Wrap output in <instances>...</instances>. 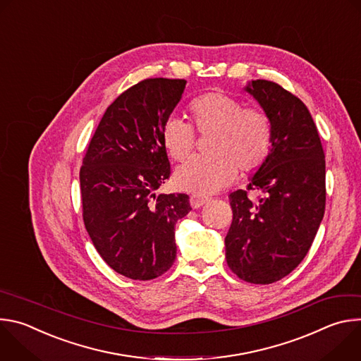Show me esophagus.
<instances>
[{
    "label": "esophagus",
    "instance_id": "34e87169",
    "mask_svg": "<svg viewBox=\"0 0 361 361\" xmlns=\"http://www.w3.org/2000/svg\"><path fill=\"white\" fill-rule=\"evenodd\" d=\"M210 201V197H205V195H197V194H192L190 197V205L192 209H200L201 205H204L205 202Z\"/></svg>",
    "mask_w": 361,
    "mask_h": 361
}]
</instances>
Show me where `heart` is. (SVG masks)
Masks as SVG:
<instances>
[{"label":"heart","mask_w":361,"mask_h":361,"mask_svg":"<svg viewBox=\"0 0 361 361\" xmlns=\"http://www.w3.org/2000/svg\"><path fill=\"white\" fill-rule=\"evenodd\" d=\"M194 127L212 133L209 149L213 156L192 157L174 173L178 190L194 194H212L235 178L238 169L252 171L269 156L273 141V124L259 109H244L243 101L221 91L204 92L190 104ZM163 145L177 161L188 157L195 142L190 124L170 117L163 127Z\"/></svg>","instance_id":"heart-1"}]
</instances>
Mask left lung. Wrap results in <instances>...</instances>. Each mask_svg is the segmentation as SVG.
Instances as JSON below:
<instances>
[{"mask_svg": "<svg viewBox=\"0 0 361 361\" xmlns=\"http://www.w3.org/2000/svg\"><path fill=\"white\" fill-rule=\"evenodd\" d=\"M273 124L264 163L247 190L230 194L233 223L226 235V260L237 277L270 284L290 274L310 250L326 207V161L317 127L304 102L267 80L244 87Z\"/></svg>", "mask_w": 361, "mask_h": 361, "instance_id": "left-lung-1", "label": "left lung"}]
</instances>
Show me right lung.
Returning <instances> with one entry per match:
<instances>
[{"instance_id": "obj_1", "label": "right lung", "mask_w": 361, "mask_h": 361, "mask_svg": "<svg viewBox=\"0 0 361 361\" xmlns=\"http://www.w3.org/2000/svg\"><path fill=\"white\" fill-rule=\"evenodd\" d=\"M185 80L149 78L124 91L102 116L82 159V219L98 254L114 271L151 280L174 263L177 220L187 194H156L170 177L163 127Z\"/></svg>"}]
</instances>
